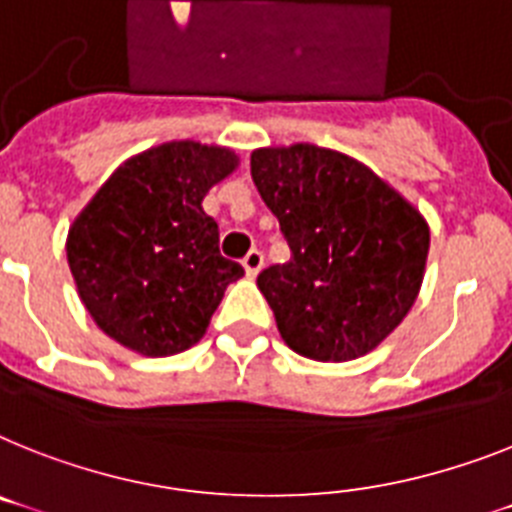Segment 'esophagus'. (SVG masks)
I'll return each instance as SVG.
<instances>
[{"label": "esophagus", "mask_w": 512, "mask_h": 512, "mask_svg": "<svg viewBox=\"0 0 512 512\" xmlns=\"http://www.w3.org/2000/svg\"><path fill=\"white\" fill-rule=\"evenodd\" d=\"M243 266H246L248 277H256V274L261 272V266H264V253L251 248V251L246 253V259H243Z\"/></svg>", "instance_id": "1"}]
</instances>
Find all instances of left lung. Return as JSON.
I'll return each instance as SVG.
<instances>
[{
  "label": "left lung",
  "instance_id": "1",
  "mask_svg": "<svg viewBox=\"0 0 512 512\" xmlns=\"http://www.w3.org/2000/svg\"><path fill=\"white\" fill-rule=\"evenodd\" d=\"M251 177L290 246L256 280L287 348L335 363L371 353L416 303L426 219L366 164L314 143L256 149Z\"/></svg>",
  "mask_w": 512,
  "mask_h": 512
}]
</instances>
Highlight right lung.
Listing matches in <instances>:
<instances>
[{
  "label": "right lung",
  "mask_w": 512,
  "mask_h": 512,
  "mask_svg": "<svg viewBox=\"0 0 512 512\" xmlns=\"http://www.w3.org/2000/svg\"><path fill=\"white\" fill-rule=\"evenodd\" d=\"M235 167L225 146L170 141L130 156L96 190L67 232V264L104 335L149 358L204 337L227 285L243 277L201 206Z\"/></svg>",
  "instance_id": "1"
}]
</instances>
